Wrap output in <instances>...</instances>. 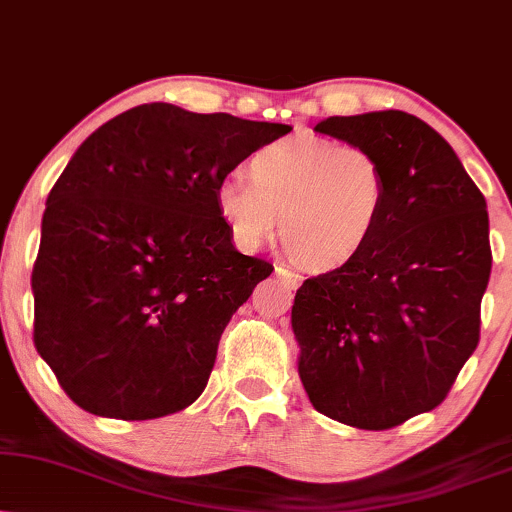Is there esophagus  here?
Returning <instances> with one entry per match:
<instances>
[{"instance_id":"34e87169","label":"esophagus","mask_w":512,"mask_h":512,"mask_svg":"<svg viewBox=\"0 0 512 512\" xmlns=\"http://www.w3.org/2000/svg\"><path fill=\"white\" fill-rule=\"evenodd\" d=\"M276 276L281 278L283 283H288L290 288H300L302 286V276L297 271L283 267V264H276Z\"/></svg>"}]
</instances>
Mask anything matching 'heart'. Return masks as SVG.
I'll list each match as a JSON object with an SVG mask.
<instances>
[{
  "label": "heart",
  "instance_id": "1",
  "mask_svg": "<svg viewBox=\"0 0 512 512\" xmlns=\"http://www.w3.org/2000/svg\"><path fill=\"white\" fill-rule=\"evenodd\" d=\"M248 178L231 174L215 189V208L245 250L276 236L307 269L352 262L383 222L387 174L378 155L321 137L276 141L248 160Z\"/></svg>",
  "mask_w": 512,
  "mask_h": 512
}]
</instances>
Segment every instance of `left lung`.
Listing matches in <instances>:
<instances>
[{"label": "left lung", "instance_id": "1", "mask_svg": "<svg viewBox=\"0 0 512 512\" xmlns=\"http://www.w3.org/2000/svg\"><path fill=\"white\" fill-rule=\"evenodd\" d=\"M314 129L378 155L387 208L352 262L297 290V373L323 416L390 430L442 404L480 342L487 200L454 148L416 115H335Z\"/></svg>", "mask_w": 512, "mask_h": 512}]
</instances>
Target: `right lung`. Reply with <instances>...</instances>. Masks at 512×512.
I'll use <instances>...</instances> for the list:
<instances>
[{
	"instance_id": "obj_1",
	"label": "right lung",
	"mask_w": 512,
	"mask_h": 512,
	"mask_svg": "<svg viewBox=\"0 0 512 512\" xmlns=\"http://www.w3.org/2000/svg\"><path fill=\"white\" fill-rule=\"evenodd\" d=\"M288 132L144 103L82 141L32 267L35 347L80 409L151 420L203 394L226 323L274 271L236 250L215 189Z\"/></svg>"
}]
</instances>
